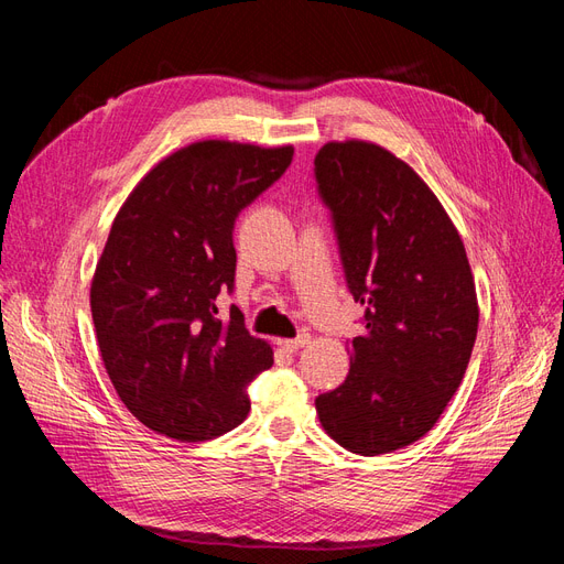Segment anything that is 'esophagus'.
I'll use <instances>...</instances> for the list:
<instances>
[{
  "mask_svg": "<svg viewBox=\"0 0 564 564\" xmlns=\"http://www.w3.org/2000/svg\"><path fill=\"white\" fill-rule=\"evenodd\" d=\"M311 340V336H305V334H301V336H296V338H292V340H280V348H284L286 352H299L305 344H308Z\"/></svg>",
  "mask_w": 564,
  "mask_h": 564,
  "instance_id": "34e87169",
  "label": "esophagus"
}]
</instances>
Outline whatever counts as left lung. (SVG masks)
I'll list each match as a JSON object with an SVG mask.
<instances>
[{
    "mask_svg": "<svg viewBox=\"0 0 564 564\" xmlns=\"http://www.w3.org/2000/svg\"><path fill=\"white\" fill-rule=\"evenodd\" d=\"M315 183L365 308L348 377L315 409L340 447L388 454L429 433L464 381L480 317L473 272L431 187L388 150L322 145Z\"/></svg>",
    "mask_w": 564,
    "mask_h": 564,
    "instance_id": "8db88e82",
    "label": "left lung"
}]
</instances>
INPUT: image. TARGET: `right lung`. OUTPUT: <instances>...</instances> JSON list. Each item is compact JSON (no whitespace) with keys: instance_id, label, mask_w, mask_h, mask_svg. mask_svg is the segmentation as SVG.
<instances>
[{"instance_id":"right-lung-1","label":"right lung","mask_w":564,"mask_h":564,"mask_svg":"<svg viewBox=\"0 0 564 564\" xmlns=\"http://www.w3.org/2000/svg\"><path fill=\"white\" fill-rule=\"evenodd\" d=\"M294 148L193 143L162 160L119 209L91 282L100 357L119 400L150 431L214 440L249 414L272 350L232 294L240 212L280 181Z\"/></svg>"}]
</instances>
